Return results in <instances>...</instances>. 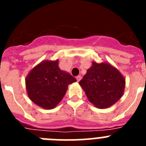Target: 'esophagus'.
Returning <instances> with one entry per match:
<instances>
[{
	"label": "esophagus",
	"instance_id": "esophagus-1",
	"mask_svg": "<svg viewBox=\"0 0 146 146\" xmlns=\"http://www.w3.org/2000/svg\"><path fill=\"white\" fill-rule=\"evenodd\" d=\"M81 78H82V77H81V76H77V77H76V79H77V82H79L80 80H81Z\"/></svg>",
	"mask_w": 146,
	"mask_h": 146
}]
</instances>
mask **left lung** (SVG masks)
<instances>
[{
    "mask_svg": "<svg viewBox=\"0 0 146 146\" xmlns=\"http://www.w3.org/2000/svg\"><path fill=\"white\" fill-rule=\"evenodd\" d=\"M88 101L96 108L111 107L123 96L126 81L121 72L108 62L92 65L80 81Z\"/></svg>",
    "mask_w": 146,
    "mask_h": 146,
    "instance_id": "1",
    "label": "left lung"
}]
</instances>
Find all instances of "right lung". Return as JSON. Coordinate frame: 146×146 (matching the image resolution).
I'll return each instance as SVG.
<instances>
[{"label": "right lung", "mask_w": 146, "mask_h": 146, "mask_svg": "<svg viewBox=\"0 0 146 146\" xmlns=\"http://www.w3.org/2000/svg\"><path fill=\"white\" fill-rule=\"evenodd\" d=\"M58 64V59L42 60L25 77L28 97L44 109L55 108L64 98L68 86L77 81L69 73L60 69Z\"/></svg>", "instance_id": "right-lung-1"}]
</instances>
